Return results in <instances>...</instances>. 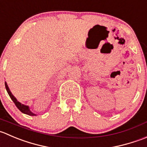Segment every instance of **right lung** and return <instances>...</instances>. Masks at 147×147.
<instances>
[{"label": "right lung", "instance_id": "1", "mask_svg": "<svg viewBox=\"0 0 147 147\" xmlns=\"http://www.w3.org/2000/svg\"><path fill=\"white\" fill-rule=\"evenodd\" d=\"M5 88H6V91H7V92H8V95L10 96V97H11V98L12 99V101L14 102V104H16V106L17 108H18V109L21 111V112L24 113V114H28V115H29V116H36V114H33L32 111H30L28 106L24 105V104H21V103H20L19 101H17V99L16 98V97L13 95L12 93H11V91H10V89H9V88H8V85H7L6 82H5Z\"/></svg>", "mask_w": 147, "mask_h": 147}]
</instances>
